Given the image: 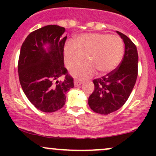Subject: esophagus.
Segmentation results:
<instances>
[{"instance_id": "1", "label": "esophagus", "mask_w": 156, "mask_h": 156, "mask_svg": "<svg viewBox=\"0 0 156 156\" xmlns=\"http://www.w3.org/2000/svg\"><path fill=\"white\" fill-rule=\"evenodd\" d=\"M81 83H82V82L80 81V80H74L75 87H78V86L81 85Z\"/></svg>"}]
</instances>
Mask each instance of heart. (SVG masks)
<instances>
[{"mask_svg":"<svg viewBox=\"0 0 156 156\" xmlns=\"http://www.w3.org/2000/svg\"><path fill=\"white\" fill-rule=\"evenodd\" d=\"M124 45L116 35L92 33L78 36L76 42L68 40L64 48V61L67 68H72L85 59L88 62L73 68V76L80 79L92 76L95 70L105 75L114 70L122 59Z\"/></svg>","mask_w":156,"mask_h":156,"instance_id":"obj_1","label":"heart"}]
</instances>
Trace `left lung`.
I'll list each match as a JSON object with an SVG mask.
<instances>
[{"mask_svg":"<svg viewBox=\"0 0 156 156\" xmlns=\"http://www.w3.org/2000/svg\"><path fill=\"white\" fill-rule=\"evenodd\" d=\"M125 43V54L119 65L100 78L93 80L94 90L89 105L98 114H110L120 108L129 98L138 76V52L135 44L119 31Z\"/></svg>","mask_w":156,"mask_h":156,"instance_id":"obj_1","label":"left lung"}]
</instances>
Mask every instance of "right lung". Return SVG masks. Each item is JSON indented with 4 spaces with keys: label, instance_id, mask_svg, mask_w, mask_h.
<instances>
[{
    "label": "right lung",
    "instance_id": "add662e5",
    "mask_svg": "<svg viewBox=\"0 0 156 156\" xmlns=\"http://www.w3.org/2000/svg\"><path fill=\"white\" fill-rule=\"evenodd\" d=\"M64 27L49 25L32 31L21 46L18 75L21 87L29 101L39 110L51 113L59 110L66 93L74 87L73 78L64 66V47L67 36ZM50 44L48 51L44 49ZM64 76L58 82V78Z\"/></svg>",
    "mask_w": 156,
    "mask_h": 156
}]
</instances>
